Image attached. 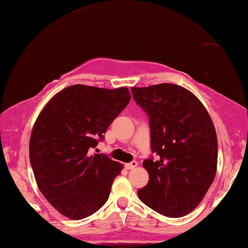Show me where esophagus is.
I'll list each match as a JSON object with an SVG mask.
<instances>
[{"instance_id":"34e87169","label":"esophagus","mask_w":248,"mask_h":248,"mask_svg":"<svg viewBox=\"0 0 248 248\" xmlns=\"http://www.w3.org/2000/svg\"><path fill=\"white\" fill-rule=\"evenodd\" d=\"M124 167H126V169H128V170H132V169H134V168L138 167V162L133 161V162H130V163H126L124 164Z\"/></svg>"}]
</instances>
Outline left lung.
I'll return each instance as SVG.
<instances>
[{
	"mask_svg": "<svg viewBox=\"0 0 248 248\" xmlns=\"http://www.w3.org/2000/svg\"><path fill=\"white\" fill-rule=\"evenodd\" d=\"M149 116L152 150L143 167L148 184L138 190L154 211L179 218L195 210L217 172V133L206 108L193 93L175 84L132 87Z\"/></svg>",
	"mask_w": 248,
	"mask_h": 248,
	"instance_id": "left-lung-1",
	"label": "left lung"
}]
</instances>
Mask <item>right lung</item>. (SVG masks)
<instances>
[{"mask_svg":"<svg viewBox=\"0 0 248 248\" xmlns=\"http://www.w3.org/2000/svg\"><path fill=\"white\" fill-rule=\"evenodd\" d=\"M130 98L128 87L78 84L53 95L39 113L30 136L31 167L43 196L66 218H86L107 202L124 166L90 150Z\"/></svg>","mask_w":248,"mask_h":248,"instance_id":"add662e5","label":"right lung"}]
</instances>
